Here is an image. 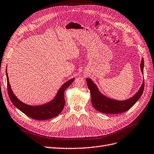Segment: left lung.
<instances>
[{"mask_svg": "<svg viewBox=\"0 0 154 154\" xmlns=\"http://www.w3.org/2000/svg\"><path fill=\"white\" fill-rule=\"evenodd\" d=\"M144 60L142 58L140 69L142 74H143ZM86 82L88 88L91 91L92 104L97 111L106 113V114H118L129 110L134 105L140 96H142L144 89V81L140 87V88L135 94L130 99L119 101V100L109 98L99 91L96 84L89 78L86 79Z\"/></svg>", "mask_w": 154, "mask_h": 154, "instance_id": "1", "label": "left lung"}]
</instances>
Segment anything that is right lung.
<instances>
[{
	"mask_svg": "<svg viewBox=\"0 0 154 154\" xmlns=\"http://www.w3.org/2000/svg\"><path fill=\"white\" fill-rule=\"evenodd\" d=\"M7 82H8V90L9 96L11 102L17 108L22 111L26 115L37 120H46L54 118L58 116L60 113L65 106L64 92L65 89L69 88V86L74 81L73 78L69 81H66L57 92L56 96L51 101L38 106H31L26 104L15 96L12 91L11 87L9 81V77L6 69Z\"/></svg>",
	"mask_w": 154,
	"mask_h": 154,
	"instance_id": "obj_1",
	"label": "right lung"
}]
</instances>
